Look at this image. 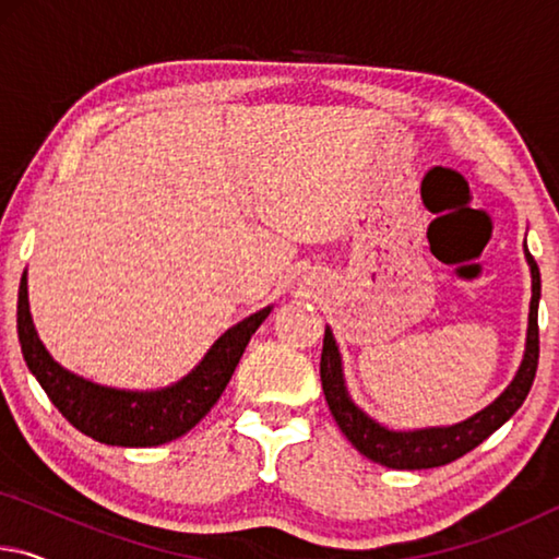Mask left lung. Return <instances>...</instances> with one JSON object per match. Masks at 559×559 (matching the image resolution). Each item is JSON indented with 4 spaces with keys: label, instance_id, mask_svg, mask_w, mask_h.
<instances>
[{
    "label": "left lung",
    "instance_id": "obj_1",
    "mask_svg": "<svg viewBox=\"0 0 559 559\" xmlns=\"http://www.w3.org/2000/svg\"><path fill=\"white\" fill-rule=\"evenodd\" d=\"M525 257L530 263V273H533V300H530V323H527V345L523 365L510 382L508 390L498 396V400L478 412L471 419L453 424V427L443 429H421V431H390L372 421L365 412H359L347 396L343 370H340V355L335 347L333 333L330 328L325 330L323 340V355H320V382H323V392L330 412H333L340 431L345 433L347 441L362 453V456L372 459L374 463H382L386 468L396 471H421V468H437L447 466V463L461 459L484 443L490 433L503 427V424L513 416L520 404L533 386L535 372H537V357H540V328H537V302H540V269L533 259V253L525 249Z\"/></svg>",
    "mask_w": 559,
    "mask_h": 559
}]
</instances>
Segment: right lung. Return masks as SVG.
<instances>
[{
    "instance_id": "right-lung-1",
    "label": "right lung",
    "mask_w": 559,
    "mask_h": 559,
    "mask_svg": "<svg viewBox=\"0 0 559 559\" xmlns=\"http://www.w3.org/2000/svg\"><path fill=\"white\" fill-rule=\"evenodd\" d=\"M271 308H263L251 318L216 340L210 353L192 374L182 382L159 392H122L93 384L83 377L63 370L46 353L36 335L29 298H26V273L19 283L16 328L19 343L29 370L49 394L56 409L86 437L110 447H159L182 437L219 400L224 386L239 365L246 345L257 328L266 320Z\"/></svg>"
}]
</instances>
